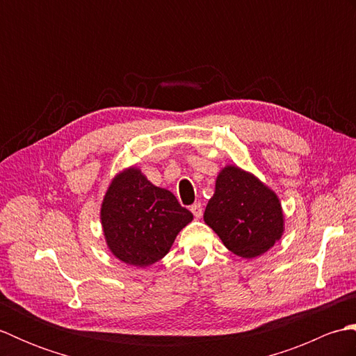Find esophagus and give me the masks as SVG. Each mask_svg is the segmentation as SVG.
Listing matches in <instances>:
<instances>
[{
	"label": "esophagus",
	"instance_id": "1",
	"mask_svg": "<svg viewBox=\"0 0 356 356\" xmlns=\"http://www.w3.org/2000/svg\"><path fill=\"white\" fill-rule=\"evenodd\" d=\"M190 211H191L193 216H194L195 218H200L202 214H203V208H202L200 203H194V205H191Z\"/></svg>",
	"mask_w": 356,
	"mask_h": 356
}]
</instances>
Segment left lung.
I'll use <instances>...</instances> for the list:
<instances>
[{
	"instance_id": "8db88e82",
	"label": "left lung",
	"mask_w": 356,
	"mask_h": 356,
	"mask_svg": "<svg viewBox=\"0 0 356 356\" xmlns=\"http://www.w3.org/2000/svg\"><path fill=\"white\" fill-rule=\"evenodd\" d=\"M207 225L231 252L254 259L282 237L283 213L277 195L252 174L226 166L205 209Z\"/></svg>"
}]
</instances>
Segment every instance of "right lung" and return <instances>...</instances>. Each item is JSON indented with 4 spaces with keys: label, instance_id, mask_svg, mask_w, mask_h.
Listing matches in <instances>:
<instances>
[{
    "label": "right lung",
    "instance_id": "1",
    "mask_svg": "<svg viewBox=\"0 0 356 356\" xmlns=\"http://www.w3.org/2000/svg\"><path fill=\"white\" fill-rule=\"evenodd\" d=\"M107 245L119 260L148 266L168 254L193 214L172 193L149 184L136 168L113 180L101 209Z\"/></svg>",
    "mask_w": 356,
    "mask_h": 356
}]
</instances>
